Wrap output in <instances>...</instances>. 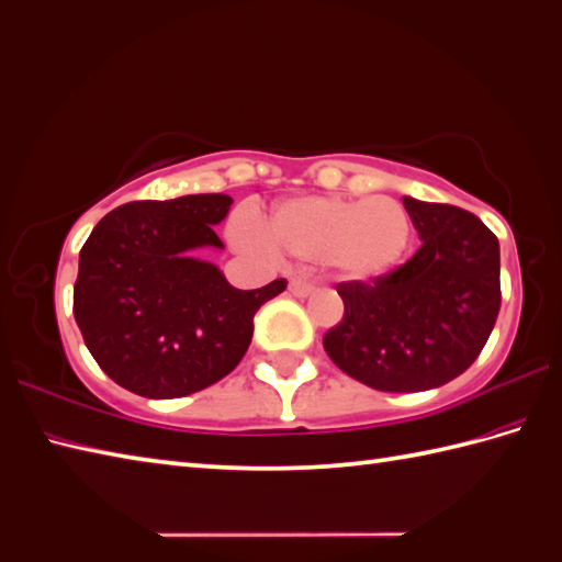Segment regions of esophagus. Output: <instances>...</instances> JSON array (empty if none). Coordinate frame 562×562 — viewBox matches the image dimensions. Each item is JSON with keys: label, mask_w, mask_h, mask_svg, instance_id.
<instances>
[{"label": "esophagus", "mask_w": 562, "mask_h": 562, "mask_svg": "<svg viewBox=\"0 0 562 562\" xmlns=\"http://www.w3.org/2000/svg\"><path fill=\"white\" fill-rule=\"evenodd\" d=\"M289 291H291L293 295H297V297H305V295H310V293L315 291V283L303 281V279H293V281L289 283Z\"/></svg>", "instance_id": "34e87169"}]
</instances>
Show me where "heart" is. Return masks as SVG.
Masks as SVG:
<instances>
[{"label":"heart","instance_id":"obj_1","mask_svg":"<svg viewBox=\"0 0 562 562\" xmlns=\"http://www.w3.org/2000/svg\"><path fill=\"white\" fill-rule=\"evenodd\" d=\"M231 238L261 259L279 255L295 265H327L348 281H378L404 259L411 240L408 211L390 196H297L271 211L267 228L240 214Z\"/></svg>","mask_w":562,"mask_h":562}]
</instances>
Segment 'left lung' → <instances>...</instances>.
Masks as SVG:
<instances>
[{
	"instance_id": "8db88e82",
	"label": "left lung",
	"mask_w": 562,
	"mask_h": 562,
	"mask_svg": "<svg viewBox=\"0 0 562 562\" xmlns=\"http://www.w3.org/2000/svg\"><path fill=\"white\" fill-rule=\"evenodd\" d=\"M420 247L378 281L336 285L344 319L324 351L380 392H423L459 378L501 313V245L479 216L404 196Z\"/></svg>"
}]
</instances>
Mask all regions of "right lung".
<instances>
[{
    "label": "right lung",
    "mask_w": 562,
    "mask_h": 562,
    "mask_svg": "<svg viewBox=\"0 0 562 562\" xmlns=\"http://www.w3.org/2000/svg\"><path fill=\"white\" fill-rule=\"evenodd\" d=\"M228 194L130 202L93 228L79 252L74 317L95 363L124 390L178 398L240 363L255 313L285 291L277 279L238 291L194 252L223 247L214 226Z\"/></svg>",
    "instance_id": "obj_1"
}]
</instances>
